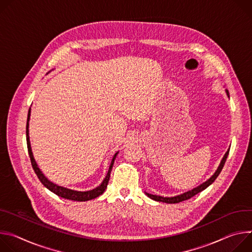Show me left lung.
Instances as JSON below:
<instances>
[{
    "instance_id": "1",
    "label": "left lung",
    "mask_w": 252,
    "mask_h": 252,
    "mask_svg": "<svg viewBox=\"0 0 252 252\" xmlns=\"http://www.w3.org/2000/svg\"><path fill=\"white\" fill-rule=\"evenodd\" d=\"M228 153H229V150L225 153L224 157H223V159H222V161H221V163H220V165L218 167V169L216 170V172L206 182L202 183L200 186L194 188V189H192V190H190L188 192H185L183 194H180V195H178V196H175V197H162V196H157V195H152V194H149V193H146V195H147L148 197H150L151 199H153L155 201H160V202H165V203H179L181 201L187 200V199L195 196V195L198 194L201 191H203L204 189H206L210 184H212L215 181V179L220 174V172H221V170L223 168V166H224V164H225V161L227 159Z\"/></svg>"
}]
</instances>
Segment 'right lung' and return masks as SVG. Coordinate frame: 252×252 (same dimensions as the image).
<instances>
[{"instance_id": "add662e5", "label": "right lung", "mask_w": 252, "mask_h": 252, "mask_svg": "<svg viewBox=\"0 0 252 252\" xmlns=\"http://www.w3.org/2000/svg\"><path fill=\"white\" fill-rule=\"evenodd\" d=\"M30 113H31V108L29 109V112H28V119H27V126H26V134H27V146H28V152H29V156H30V160H31V164L33 169L35 171V173L37 174L39 180L41 181V183L48 188L50 191H52L53 193H55L56 195H58L59 197L65 198V199H69V200H73V201H88L91 199H94L98 196H100L101 194H103V192L105 191V189L107 188L109 179H110V173L112 170V167H113L114 164V160L118 154V152L114 155L113 159L111 161L110 167H109V170L108 173L105 177V179L103 180V182L101 183V185H99L97 188L90 190V191H75V190H71L68 188H64L62 186H58L54 183H52L51 181H49L44 174L41 172V170L39 169V167L33 157V153H32V149H31V144H30V139H29V120H30Z\"/></svg>"}]
</instances>
